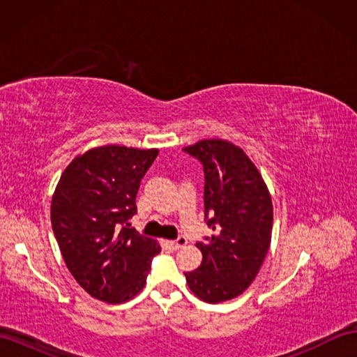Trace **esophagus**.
Here are the masks:
<instances>
[{
	"label": "esophagus",
	"instance_id": "1",
	"mask_svg": "<svg viewBox=\"0 0 357 357\" xmlns=\"http://www.w3.org/2000/svg\"><path fill=\"white\" fill-rule=\"evenodd\" d=\"M185 244H187V239H185L184 236L178 238L176 241H167V242H165V245L169 247L170 250H174V252H176V250H179L181 247H184Z\"/></svg>",
	"mask_w": 357,
	"mask_h": 357
}]
</instances>
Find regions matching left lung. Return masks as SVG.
<instances>
[{
	"instance_id": "obj_1",
	"label": "left lung",
	"mask_w": 357,
	"mask_h": 357,
	"mask_svg": "<svg viewBox=\"0 0 357 357\" xmlns=\"http://www.w3.org/2000/svg\"><path fill=\"white\" fill-rule=\"evenodd\" d=\"M184 150L204 165V206L215 231L196 244L202 262L185 279L201 301L219 304L244 293L261 270L271 242V195L255 162L231 141L201 139Z\"/></svg>"
}]
</instances>
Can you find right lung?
Segmentation results:
<instances>
[{
	"label": "right lung",
	"instance_id": "obj_1",
	"mask_svg": "<svg viewBox=\"0 0 357 357\" xmlns=\"http://www.w3.org/2000/svg\"><path fill=\"white\" fill-rule=\"evenodd\" d=\"M158 149L101 146L66 167L50 204V221L67 268L98 301L123 304L147 282L158 242L127 224L141 179Z\"/></svg>",
	"mask_w": 357,
	"mask_h": 357
}]
</instances>
